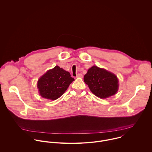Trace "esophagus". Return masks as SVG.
Wrapping results in <instances>:
<instances>
[{"instance_id":"obj_1","label":"esophagus","mask_w":152,"mask_h":152,"mask_svg":"<svg viewBox=\"0 0 152 152\" xmlns=\"http://www.w3.org/2000/svg\"><path fill=\"white\" fill-rule=\"evenodd\" d=\"M83 75L82 74H78L77 75V78H83Z\"/></svg>"}]
</instances>
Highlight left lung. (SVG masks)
I'll list each match as a JSON object with an SVG mask.
<instances>
[{
	"mask_svg": "<svg viewBox=\"0 0 152 152\" xmlns=\"http://www.w3.org/2000/svg\"><path fill=\"white\" fill-rule=\"evenodd\" d=\"M84 81L91 91L100 98H107L115 95L118 90V79L108 71L93 66L84 75Z\"/></svg>",
	"mask_w": 152,
	"mask_h": 152,
	"instance_id": "left-lung-1",
	"label": "left lung"
}]
</instances>
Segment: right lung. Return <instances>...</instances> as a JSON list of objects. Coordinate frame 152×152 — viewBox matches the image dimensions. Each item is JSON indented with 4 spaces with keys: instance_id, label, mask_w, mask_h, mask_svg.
<instances>
[{
    "instance_id": "add662e5",
    "label": "right lung",
    "mask_w": 152,
    "mask_h": 152,
    "mask_svg": "<svg viewBox=\"0 0 152 152\" xmlns=\"http://www.w3.org/2000/svg\"><path fill=\"white\" fill-rule=\"evenodd\" d=\"M73 81L74 79L69 72L57 65L39 78L37 88L43 98L56 100L65 92Z\"/></svg>"
}]
</instances>
